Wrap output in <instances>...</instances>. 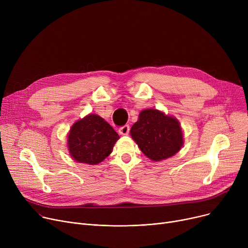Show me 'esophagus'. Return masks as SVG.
Returning <instances> with one entry per match:
<instances>
[{
	"label": "esophagus",
	"instance_id": "obj_1",
	"mask_svg": "<svg viewBox=\"0 0 248 248\" xmlns=\"http://www.w3.org/2000/svg\"><path fill=\"white\" fill-rule=\"evenodd\" d=\"M119 133H120L122 136H126V135H128V133H129V125H128V124H125V125L120 127Z\"/></svg>",
	"mask_w": 248,
	"mask_h": 248
}]
</instances>
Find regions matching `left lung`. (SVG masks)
I'll use <instances>...</instances> for the list:
<instances>
[{
    "label": "left lung",
    "mask_w": 248,
    "mask_h": 248,
    "mask_svg": "<svg viewBox=\"0 0 248 248\" xmlns=\"http://www.w3.org/2000/svg\"><path fill=\"white\" fill-rule=\"evenodd\" d=\"M131 136L140 151L155 162L172 157L184 144L178 120L153 108L140 112L138 122L131 128Z\"/></svg>",
    "instance_id": "obj_1"
}]
</instances>
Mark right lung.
<instances>
[{
	"label": "right lung",
	"instance_id": "1",
	"mask_svg": "<svg viewBox=\"0 0 248 248\" xmlns=\"http://www.w3.org/2000/svg\"><path fill=\"white\" fill-rule=\"evenodd\" d=\"M120 136L112 126L97 114L90 113L71 126L67 146L76 162L96 165L112 152Z\"/></svg>",
	"mask_w": 248,
	"mask_h": 248
}]
</instances>
